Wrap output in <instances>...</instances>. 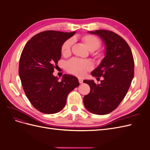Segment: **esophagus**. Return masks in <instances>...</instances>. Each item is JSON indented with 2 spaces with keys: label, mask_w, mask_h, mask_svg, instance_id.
I'll use <instances>...</instances> for the list:
<instances>
[{
  "label": "esophagus",
  "mask_w": 150,
  "mask_h": 150,
  "mask_svg": "<svg viewBox=\"0 0 150 150\" xmlns=\"http://www.w3.org/2000/svg\"><path fill=\"white\" fill-rule=\"evenodd\" d=\"M79 82L80 84H82L83 83V80L82 79H79Z\"/></svg>",
  "instance_id": "esophagus-1"
}]
</instances>
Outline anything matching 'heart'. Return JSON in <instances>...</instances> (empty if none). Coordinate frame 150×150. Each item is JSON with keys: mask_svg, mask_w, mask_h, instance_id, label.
<instances>
[{"mask_svg": "<svg viewBox=\"0 0 150 150\" xmlns=\"http://www.w3.org/2000/svg\"><path fill=\"white\" fill-rule=\"evenodd\" d=\"M82 41L90 51L93 52L94 56L96 58H101L103 53L98 49L101 46V40L96 36L92 34H86L83 35ZM74 44L73 39H68L63 42L61 46V53L64 56H69L71 53L72 45ZM66 69L67 71L77 76H83L87 71L93 69V64L88 60H82L79 59H71L66 63Z\"/></svg>", "mask_w": 150, "mask_h": 150, "instance_id": "obj_1", "label": "heart"}]
</instances>
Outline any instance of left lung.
<instances>
[{
  "mask_svg": "<svg viewBox=\"0 0 150 150\" xmlns=\"http://www.w3.org/2000/svg\"><path fill=\"white\" fill-rule=\"evenodd\" d=\"M89 33L98 35L106 46L105 57L91 75L103 77L101 84L93 80L83 82L90 86L83 103L87 110L98 115L114 111L125 97L134 78V59L131 50L121 36L110 30H97Z\"/></svg>",
  "mask_w": 150,
  "mask_h": 150,
  "instance_id": "left-lung-1",
  "label": "left lung"
}]
</instances>
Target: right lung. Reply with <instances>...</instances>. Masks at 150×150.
<instances>
[{"label":"right lung","instance_id":"obj_1","mask_svg":"<svg viewBox=\"0 0 150 150\" xmlns=\"http://www.w3.org/2000/svg\"><path fill=\"white\" fill-rule=\"evenodd\" d=\"M75 34L46 30L33 36L22 51L19 74L22 88L33 106L45 114L59 112L67 95L79 85L76 77L64 74L61 81L53 75L61 57V46Z\"/></svg>","mask_w":150,"mask_h":150}]
</instances>
